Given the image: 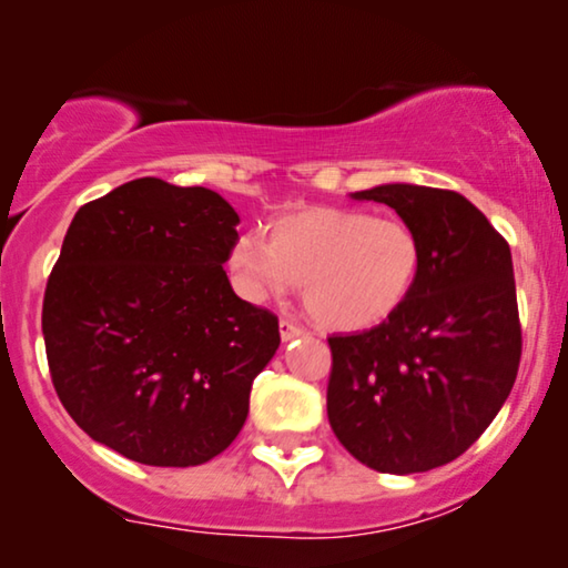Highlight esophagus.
<instances>
[{"instance_id":"obj_1","label":"esophagus","mask_w":568,"mask_h":568,"mask_svg":"<svg viewBox=\"0 0 568 568\" xmlns=\"http://www.w3.org/2000/svg\"><path fill=\"white\" fill-rule=\"evenodd\" d=\"M278 333H282L284 341H292V338L302 336V333H305V328H300V325H294L292 321H278Z\"/></svg>"}]
</instances>
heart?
Instances as JSON below:
<instances>
[{
    "instance_id": "b5f03b06",
    "label": "heart",
    "mask_w": 568,
    "mask_h": 568,
    "mask_svg": "<svg viewBox=\"0 0 568 568\" xmlns=\"http://www.w3.org/2000/svg\"><path fill=\"white\" fill-rule=\"evenodd\" d=\"M227 268L253 302L302 284V302L328 331H367L406 305L424 268V243L400 216L310 206L271 222L266 243L243 235Z\"/></svg>"
}]
</instances>
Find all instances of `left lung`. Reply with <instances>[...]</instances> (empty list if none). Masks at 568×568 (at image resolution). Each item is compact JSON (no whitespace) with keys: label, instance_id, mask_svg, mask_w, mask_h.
Returning <instances> with one entry per match:
<instances>
[{"label":"left lung","instance_id":"8db88e82","mask_svg":"<svg viewBox=\"0 0 568 568\" xmlns=\"http://www.w3.org/2000/svg\"><path fill=\"white\" fill-rule=\"evenodd\" d=\"M354 199L395 209L422 237L424 268L393 317L328 338V422L367 468L424 473L460 457L517 379L509 243L455 191L387 183Z\"/></svg>","mask_w":568,"mask_h":568}]
</instances>
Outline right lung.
Listing matches in <instances>:
<instances>
[{
	"instance_id": "obj_1",
	"label": "right lung",
	"mask_w": 568,
	"mask_h": 568,
	"mask_svg": "<svg viewBox=\"0 0 568 568\" xmlns=\"http://www.w3.org/2000/svg\"><path fill=\"white\" fill-rule=\"evenodd\" d=\"M240 216L201 185L139 178L80 206L43 294L67 414L134 463L189 468L232 445L278 317L232 292Z\"/></svg>"
}]
</instances>
